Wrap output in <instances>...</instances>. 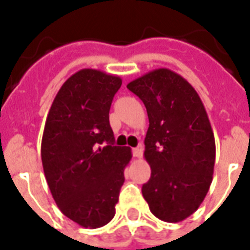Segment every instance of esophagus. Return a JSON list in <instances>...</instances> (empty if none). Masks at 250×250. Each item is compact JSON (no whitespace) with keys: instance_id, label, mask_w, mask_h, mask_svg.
<instances>
[{"instance_id":"obj_1","label":"esophagus","mask_w":250,"mask_h":250,"mask_svg":"<svg viewBox=\"0 0 250 250\" xmlns=\"http://www.w3.org/2000/svg\"><path fill=\"white\" fill-rule=\"evenodd\" d=\"M143 152H144V146L143 145H137L136 148L132 149V154L133 157H136V158H140L143 156Z\"/></svg>"}]
</instances>
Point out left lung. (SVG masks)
I'll list each match as a JSON object with an SVG mask.
<instances>
[{
  "label": "left lung",
  "instance_id": "left-lung-1",
  "mask_svg": "<svg viewBox=\"0 0 250 250\" xmlns=\"http://www.w3.org/2000/svg\"><path fill=\"white\" fill-rule=\"evenodd\" d=\"M149 118L144 157L152 175L143 196L158 219L184 221L201 205L213 180L215 140L201 98L184 78L157 68L127 84Z\"/></svg>",
  "mask_w": 250,
  "mask_h": 250
}]
</instances>
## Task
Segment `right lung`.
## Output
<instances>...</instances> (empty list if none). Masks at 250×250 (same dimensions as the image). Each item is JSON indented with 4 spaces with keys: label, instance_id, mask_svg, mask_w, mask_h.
<instances>
[{
    "label": "right lung",
    "instance_id": "obj_1",
    "mask_svg": "<svg viewBox=\"0 0 250 250\" xmlns=\"http://www.w3.org/2000/svg\"><path fill=\"white\" fill-rule=\"evenodd\" d=\"M119 76L83 68L58 90L41 141V161L60 210L84 229L107 225L115 215L128 146L114 145L109 111Z\"/></svg>",
    "mask_w": 250,
    "mask_h": 250
}]
</instances>
